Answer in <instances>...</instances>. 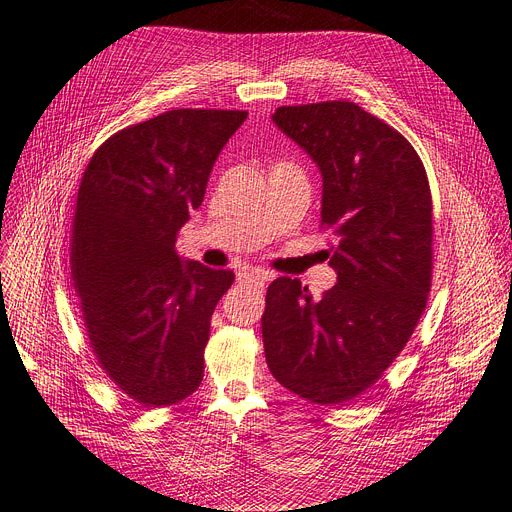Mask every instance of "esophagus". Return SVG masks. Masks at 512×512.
Here are the masks:
<instances>
[{
	"mask_svg": "<svg viewBox=\"0 0 512 512\" xmlns=\"http://www.w3.org/2000/svg\"><path fill=\"white\" fill-rule=\"evenodd\" d=\"M237 281L239 283H256V285H264V281H269V273L264 271H241L237 273Z\"/></svg>",
	"mask_w": 512,
	"mask_h": 512,
	"instance_id": "34e87169",
	"label": "esophagus"
}]
</instances>
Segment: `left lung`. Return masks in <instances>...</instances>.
I'll use <instances>...</instances> for the list:
<instances>
[{
	"mask_svg": "<svg viewBox=\"0 0 512 512\" xmlns=\"http://www.w3.org/2000/svg\"><path fill=\"white\" fill-rule=\"evenodd\" d=\"M277 128L323 178L321 227L338 281L313 298L279 277L262 315L271 374L292 393L338 405L367 391L414 334L433 279V199L414 147L349 100L279 107Z\"/></svg>",
	"mask_w": 512,
	"mask_h": 512,
	"instance_id": "left-lung-1",
	"label": "left lung"
}]
</instances>
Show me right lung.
Listing matches in <instances>:
<instances>
[{
  "mask_svg": "<svg viewBox=\"0 0 512 512\" xmlns=\"http://www.w3.org/2000/svg\"><path fill=\"white\" fill-rule=\"evenodd\" d=\"M248 113L174 109L119 130L81 178L71 273L92 351L142 407L180 403L203 380L218 300L235 275L176 254L218 153Z\"/></svg>",
  "mask_w": 512,
  "mask_h": 512,
  "instance_id": "1",
  "label": "right lung"
}]
</instances>
